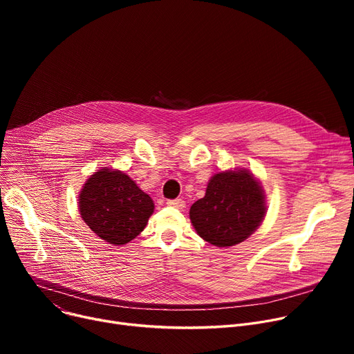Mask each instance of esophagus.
I'll use <instances>...</instances> for the list:
<instances>
[{"label":"esophagus","mask_w":354,"mask_h":354,"mask_svg":"<svg viewBox=\"0 0 354 354\" xmlns=\"http://www.w3.org/2000/svg\"><path fill=\"white\" fill-rule=\"evenodd\" d=\"M167 205L174 207V208H178V209H183V208H185V201L180 199V198L169 199V201H167Z\"/></svg>","instance_id":"esophagus-1"}]
</instances>
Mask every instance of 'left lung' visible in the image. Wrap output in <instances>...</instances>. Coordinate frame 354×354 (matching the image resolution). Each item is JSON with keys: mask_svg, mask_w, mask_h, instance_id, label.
Returning <instances> with one entry per match:
<instances>
[{"mask_svg": "<svg viewBox=\"0 0 354 354\" xmlns=\"http://www.w3.org/2000/svg\"><path fill=\"white\" fill-rule=\"evenodd\" d=\"M266 195L248 169L215 174L205 196L198 199L189 218L201 238L215 247L243 243L261 225L266 216Z\"/></svg>", "mask_w": 354, "mask_h": 354, "instance_id": "obj_1", "label": "left lung"}]
</instances>
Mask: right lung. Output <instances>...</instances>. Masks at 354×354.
Here are the masks:
<instances>
[{"label":"right lung","instance_id":"1","mask_svg":"<svg viewBox=\"0 0 354 354\" xmlns=\"http://www.w3.org/2000/svg\"><path fill=\"white\" fill-rule=\"evenodd\" d=\"M79 209L97 236L109 244L124 245L145 230L155 205L124 172L103 167L86 180Z\"/></svg>","mask_w":354,"mask_h":354}]
</instances>
